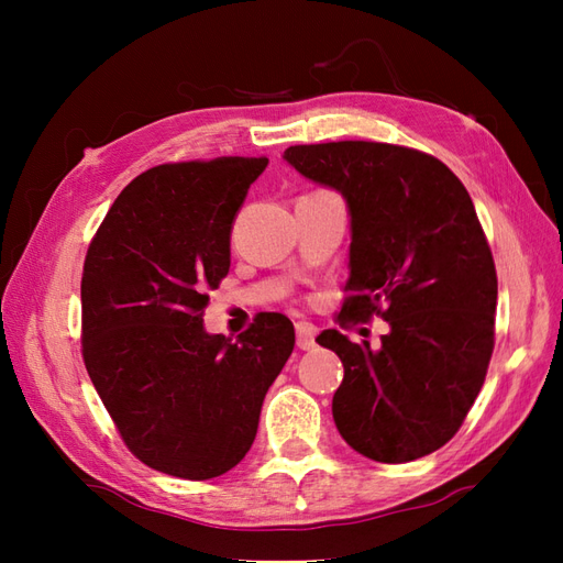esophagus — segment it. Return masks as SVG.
I'll return each mask as SVG.
<instances>
[{
	"label": "esophagus",
	"instance_id": "1",
	"mask_svg": "<svg viewBox=\"0 0 563 563\" xmlns=\"http://www.w3.org/2000/svg\"><path fill=\"white\" fill-rule=\"evenodd\" d=\"M314 335H317V329L312 327V323H308V321L296 323V345L300 350H312L314 347Z\"/></svg>",
	"mask_w": 563,
	"mask_h": 563
}]
</instances>
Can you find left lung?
<instances>
[{"mask_svg":"<svg viewBox=\"0 0 563 563\" xmlns=\"http://www.w3.org/2000/svg\"><path fill=\"white\" fill-rule=\"evenodd\" d=\"M284 159L347 201L350 296L338 321L389 323L380 350L335 329L317 338L345 368L335 428L378 463L430 455L479 395L496 335V263L465 185L437 157L389 143L294 145Z\"/></svg>","mask_w":563,"mask_h":563,"instance_id":"8db88e82","label":"left lung"}]
</instances>
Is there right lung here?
Here are the masks:
<instances>
[{
  "mask_svg": "<svg viewBox=\"0 0 563 563\" xmlns=\"http://www.w3.org/2000/svg\"><path fill=\"white\" fill-rule=\"evenodd\" d=\"M267 157L162 164L133 178L89 244L81 354L129 451L203 482L249 453L261 408L296 345L261 312L234 340L203 331L209 291L230 272V234Z\"/></svg>",
  "mask_w": 563,
  "mask_h": 563,
  "instance_id": "obj_1",
  "label": "right lung"
}]
</instances>
